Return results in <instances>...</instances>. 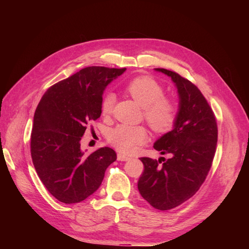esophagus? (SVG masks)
<instances>
[{"label":"esophagus","mask_w":249,"mask_h":249,"mask_svg":"<svg viewBox=\"0 0 249 249\" xmlns=\"http://www.w3.org/2000/svg\"><path fill=\"white\" fill-rule=\"evenodd\" d=\"M130 159H131L130 157L124 156V155H123V154H118V155H117V160H118V161H129Z\"/></svg>","instance_id":"1"}]
</instances>
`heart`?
I'll return each mask as SVG.
<instances>
[{"mask_svg":"<svg viewBox=\"0 0 249 249\" xmlns=\"http://www.w3.org/2000/svg\"><path fill=\"white\" fill-rule=\"evenodd\" d=\"M126 92L143 108V115L149 126L156 132L169 131L178 115V106L171 99L164 96V88L149 77H137L125 85ZM115 95L108 93L102 102V114L108 116L114 106ZM147 134L143 126L119 124L108 135L111 144L119 152L131 153L138 144L146 140Z\"/></svg>","mask_w":249,"mask_h":249,"instance_id":"heart-1","label":"heart"}]
</instances>
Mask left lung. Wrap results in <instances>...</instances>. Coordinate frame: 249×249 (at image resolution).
<instances>
[{
  "label": "left lung",
  "mask_w": 249,
  "mask_h": 249,
  "mask_svg": "<svg viewBox=\"0 0 249 249\" xmlns=\"http://www.w3.org/2000/svg\"><path fill=\"white\" fill-rule=\"evenodd\" d=\"M155 71L175 83L178 109L172 130L154 143L155 149L170 158L161 157L158 161L140 158L144 171L138 190L150 206L165 211L192 197L205 182L216 152L218 131L214 113L196 86L175 71Z\"/></svg>",
  "instance_id": "8db88e82"
}]
</instances>
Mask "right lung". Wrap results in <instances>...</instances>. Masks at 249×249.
<instances>
[{"instance_id":"add662e5","label":"right lung","mask_w":249,"mask_h":249,"mask_svg":"<svg viewBox=\"0 0 249 249\" xmlns=\"http://www.w3.org/2000/svg\"><path fill=\"white\" fill-rule=\"evenodd\" d=\"M126 69L89 66L50 87L36 108L31 156L37 175L59 201L77 203L99 189L116 160L110 147L81 149L86 125L102 114L105 89Z\"/></svg>"}]
</instances>
